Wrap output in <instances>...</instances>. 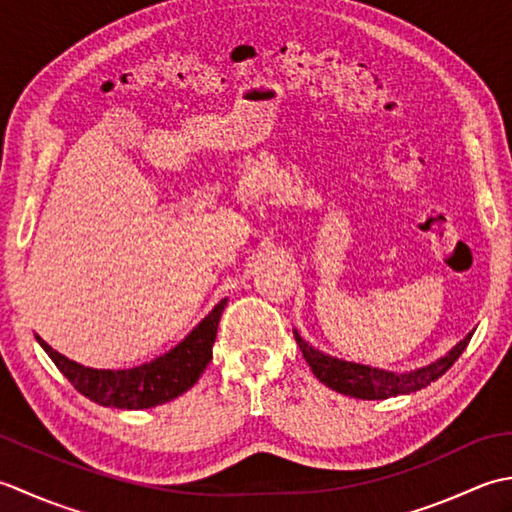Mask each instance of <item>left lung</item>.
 <instances>
[{
  "instance_id": "8db88e82",
  "label": "left lung",
  "mask_w": 512,
  "mask_h": 512,
  "mask_svg": "<svg viewBox=\"0 0 512 512\" xmlns=\"http://www.w3.org/2000/svg\"><path fill=\"white\" fill-rule=\"evenodd\" d=\"M294 336L302 356H305V360L309 362L311 371H314L316 378L322 384H327L329 389L351 395V398H358V400H387V398H395V395L415 393L424 387H429V384L435 382L437 378H442V375L453 367L455 360L462 356L464 349L468 347V342L473 338V333H468V336L457 344L453 351H448L444 358L429 364V367H422L411 373L371 369V367H364V364H353V362L331 358L302 340L298 336V331H294Z\"/></svg>"
}]
</instances>
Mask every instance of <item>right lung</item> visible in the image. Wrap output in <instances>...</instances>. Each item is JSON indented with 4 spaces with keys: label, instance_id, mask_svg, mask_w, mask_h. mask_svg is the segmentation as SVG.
Segmentation results:
<instances>
[{
    "label": "right lung",
    "instance_id": "1",
    "mask_svg": "<svg viewBox=\"0 0 512 512\" xmlns=\"http://www.w3.org/2000/svg\"><path fill=\"white\" fill-rule=\"evenodd\" d=\"M227 298L218 302L210 316L198 322V327L181 344H176L165 356L128 371L88 369L61 356L37 336V342L66 375L68 382L88 400L114 406V409H150L179 398L192 389L201 378L207 364L212 362V344L216 340L218 320H221Z\"/></svg>",
    "mask_w": 512,
    "mask_h": 512
}]
</instances>
